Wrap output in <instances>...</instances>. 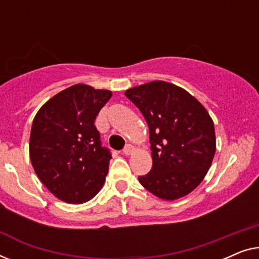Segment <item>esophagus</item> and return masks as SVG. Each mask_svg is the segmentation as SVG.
<instances>
[{
	"instance_id": "1",
	"label": "esophagus",
	"mask_w": 259,
	"mask_h": 259,
	"mask_svg": "<svg viewBox=\"0 0 259 259\" xmlns=\"http://www.w3.org/2000/svg\"><path fill=\"white\" fill-rule=\"evenodd\" d=\"M133 150H134V147L132 146V145H126L125 148L122 150V153L125 155H130L133 152Z\"/></svg>"
}]
</instances>
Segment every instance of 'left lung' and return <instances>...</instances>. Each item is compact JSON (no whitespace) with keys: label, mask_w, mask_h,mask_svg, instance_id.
<instances>
[{"label":"left lung","mask_w":259,"mask_h":259,"mask_svg":"<svg viewBox=\"0 0 259 259\" xmlns=\"http://www.w3.org/2000/svg\"><path fill=\"white\" fill-rule=\"evenodd\" d=\"M150 128L153 165L139 182L161 199L175 200L196 189L215 152L214 126L204 106L189 92L165 81L127 90Z\"/></svg>","instance_id":"1"}]
</instances>
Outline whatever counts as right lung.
I'll list each match as a JSON object with an SVG mask.
<instances>
[{"mask_svg": "<svg viewBox=\"0 0 259 259\" xmlns=\"http://www.w3.org/2000/svg\"><path fill=\"white\" fill-rule=\"evenodd\" d=\"M112 92L74 84L46 102L31 125L29 155L42 184L60 200L82 204L105 183L112 153L94 125Z\"/></svg>", "mask_w": 259, "mask_h": 259, "instance_id": "add662e5", "label": "right lung"}]
</instances>
